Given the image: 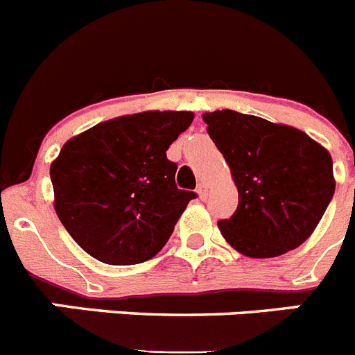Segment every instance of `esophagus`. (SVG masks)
Here are the masks:
<instances>
[{
    "label": "esophagus",
    "mask_w": 355,
    "mask_h": 355,
    "mask_svg": "<svg viewBox=\"0 0 355 355\" xmlns=\"http://www.w3.org/2000/svg\"><path fill=\"white\" fill-rule=\"evenodd\" d=\"M197 196H199L202 200L208 197V184H206L205 181H200V183L197 184Z\"/></svg>",
    "instance_id": "34e87169"
}]
</instances>
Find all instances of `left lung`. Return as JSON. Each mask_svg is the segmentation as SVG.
<instances>
[{
	"mask_svg": "<svg viewBox=\"0 0 355 355\" xmlns=\"http://www.w3.org/2000/svg\"><path fill=\"white\" fill-rule=\"evenodd\" d=\"M238 188V208L218 229L249 258H277L302 245L332 196V158L297 128L234 110L202 115Z\"/></svg>",
	"mask_w": 355,
	"mask_h": 355,
	"instance_id": "8db88e82",
	"label": "left lung"
}]
</instances>
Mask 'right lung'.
Segmentation results:
<instances>
[{"mask_svg":"<svg viewBox=\"0 0 355 355\" xmlns=\"http://www.w3.org/2000/svg\"><path fill=\"white\" fill-rule=\"evenodd\" d=\"M192 112H142L99 122L51 163L55 211L78 245L106 265H137L163 249L196 193L175 187L167 149Z\"/></svg>","mask_w":355,"mask_h":355,"instance_id":"right-lung-1","label":"right lung"}]
</instances>
